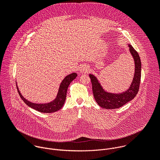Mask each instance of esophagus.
<instances>
[{"instance_id":"obj_1","label":"esophagus","mask_w":160,"mask_h":160,"mask_svg":"<svg viewBox=\"0 0 160 160\" xmlns=\"http://www.w3.org/2000/svg\"><path fill=\"white\" fill-rule=\"evenodd\" d=\"M88 71H89V68H88V66H82L80 69V72L85 73L88 72Z\"/></svg>"}]
</instances>
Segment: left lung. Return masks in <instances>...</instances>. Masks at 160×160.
I'll list each match as a JSON object with an SVG mask.
<instances>
[{"label": "left lung", "mask_w": 160, "mask_h": 160, "mask_svg": "<svg viewBox=\"0 0 160 160\" xmlns=\"http://www.w3.org/2000/svg\"><path fill=\"white\" fill-rule=\"evenodd\" d=\"M128 46L133 58L135 73L130 87L125 92L119 94L108 92L102 88L100 82L94 75H89L92 85L94 99L98 105L102 108L108 109L119 108L132 100L138 93L141 77V61L138 52L131 45L128 44Z\"/></svg>", "instance_id": "left-lung-1"}]
</instances>
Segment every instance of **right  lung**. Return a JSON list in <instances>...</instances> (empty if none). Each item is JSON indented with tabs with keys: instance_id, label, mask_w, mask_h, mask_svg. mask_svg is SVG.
Returning <instances> with one entry per match:
<instances>
[{
	"instance_id": "1",
	"label": "right lung",
	"mask_w": 160,
	"mask_h": 160,
	"mask_svg": "<svg viewBox=\"0 0 160 160\" xmlns=\"http://www.w3.org/2000/svg\"><path fill=\"white\" fill-rule=\"evenodd\" d=\"M77 77V74L76 73H72L70 75H67L62 80V81L61 82L59 85V88L58 90L56 98L52 101L48 103H42V104L33 103L27 100L21 94L20 91L19 90V88L18 87L17 83H16V87H17L18 92L19 93V96L27 106L40 112L51 113V112H56L62 108L66 101V93H67V90H68V86H69L70 83Z\"/></svg>"
}]
</instances>
